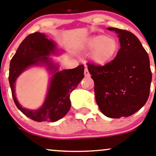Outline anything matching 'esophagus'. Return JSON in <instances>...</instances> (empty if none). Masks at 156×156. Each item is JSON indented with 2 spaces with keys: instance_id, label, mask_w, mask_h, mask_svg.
Returning <instances> with one entry per match:
<instances>
[{
  "instance_id": "34e87169",
  "label": "esophagus",
  "mask_w": 156,
  "mask_h": 156,
  "mask_svg": "<svg viewBox=\"0 0 156 156\" xmlns=\"http://www.w3.org/2000/svg\"><path fill=\"white\" fill-rule=\"evenodd\" d=\"M84 75L86 77H90V73H89V71H88V69H87V66H85V68H84Z\"/></svg>"
}]
</instances>
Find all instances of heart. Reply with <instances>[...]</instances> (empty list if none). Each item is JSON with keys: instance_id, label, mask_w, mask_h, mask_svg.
Here are the masks:
<instances>
[{"instance_id": "obj_1", "label": "heart", "mask_w": 156, "mask_h": 156, "mask_svg": "<svg viewBox=\"0 0 156 156\" xmlns=\"http://www.w3.org/2000/svg\"><path fill=\"white\" fill-rule=\"evenodd\" d=\"M87 47L93 50L92 58L96 63L102 64L111 60L117 54L118 42L112 37L96 36L87 42Z\"/></svg>"}]
</instances>
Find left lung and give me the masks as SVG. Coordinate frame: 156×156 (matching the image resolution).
Wrapping results in <instances>:
<instances>
[{
  "label": "left lung",
  "instance_id": "obj_1",
  "mask_svg": "<svg viewBox=\"0 0 156 156\" xmlns=\"http://www.w3.org/2000/svg\"><path fill=\"white\" fill-rule=\"evenodd\" d=\"M118 34L120 48L114 60L98 65L88 62L94 81L96 101L108 117H129L140 110L150 96L152 73L148 54L130 31L109 27Z\"/></svg>",
  "mask_w": 156,
  "mask_h": 156
}]
</instances>
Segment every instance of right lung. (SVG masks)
Listing matches in <instances>:
<instances>
[{
    "label": "right lung",
    "mask_w": 156,
    "mask_h": 156,
    "mask_svg": "<svg viewBox=\"0 0 156 156\" xmlns=\"http://www.w3.org/2000/svg\"><path fill=\"white\" fill-rule=\"evenodd\" d=\"M55 47V43L43 34L36 32L29 34L20 44L9 64V81L15 104L24 115L37 122H55L64 117L71 107L70 93L83 78V65L57 72L51 80L48 95L42 108L37 111H30L19 105L14 90L17 77L28 66L40 62L46 63L51 70L56 72L57 67L53 66L46 57L51 52L53 53Z\"/></svg>",
    "instance_id": "obj_1"
}]
</instances>
